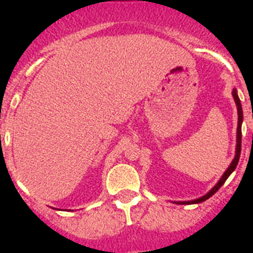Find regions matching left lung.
I'll return each instance as SVG.
<instances>
[{
  "instance_id": "1",
  "label": "left lung",
  "mask_w": 253,
  "mask_h": 253,
  "mask_svg": "<svg viewBox=\"0 0 253 253\" xmlns=\"http://www.w3.org/2000/svg\"><path fill=\"white\" fill-rule=\"evenodd\" d=\"M232 97H234V101L236 103V107H238V128H236V150H235V158L232 159L231 164L226 169V172L222 174L220 177V180L218 181L215 184V186L211 189V190H209L205 196L200 197V198H197V200H192V201H178V202H174L177 205H193V204H200V202H204L208 198L212 196V194H215L216 190L224 184V181L227 180L228 176L231 174L234 170H235L236 166H238V163H239V158H240V151H242V123H243V110H242V103H240L239 95H238V91L236 89H232Z\"/></svg>"
}]
</instances>
